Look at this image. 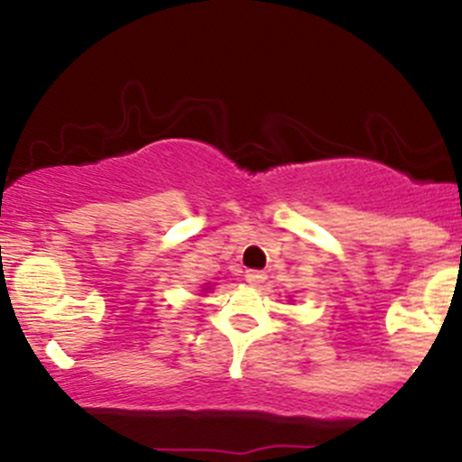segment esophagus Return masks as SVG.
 <instances>
[{"label":"esophagus","mask_w":462,"mask_h":462,"mask_svg":"<svg viewBox=\"0 0 462 462\" xmlns=\"http://www.w3.org/2000/svg\"><path fill=\"white\" fill-rule=\"evenodd\" d=\"M263 279H265V273H261V270H245V282L253 283V286H259Z\"/></svg>","instance_id":"obj_1"}]
</instances>
